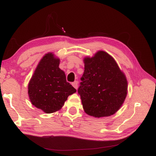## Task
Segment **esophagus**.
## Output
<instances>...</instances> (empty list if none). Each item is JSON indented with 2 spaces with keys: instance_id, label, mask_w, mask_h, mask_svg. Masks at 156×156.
<instances>
[{
  "instance_id": "1",
  "label": "esophagus",
  "mask_w": 156,
  "mask_h": 156,
  "mask_svg": "<svg viewBox=\"0 0 156 156\" xmlns=\"http://www.w3.org/2000/svg\"><path fill=\"white\" fill-rule=\"evenodd\" d=\"M72 84L73 87H74L76 89L78 88V82L77 81H74V82H72Z\"/></svg>"
}]
</instances>
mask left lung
Listing matches in <instances>:
<instances>
[{
  "mask_svg": "<svg viewBox=\"0 0 156 156\" xmlns=\"http://www.w3.org/2000/svg\"><path fill=\"white\" fill-rule=\"evenodd\" d=\"M84 72L78 92L87 115L101 118L115 114L127 94V80L115 59L104 51L84 58Z\"/></svg>",
  "mask_w": 156,
  "mask_h": 156,
  "instance_id": "obj_1",
  "label": "left lung"
}]
</instances>
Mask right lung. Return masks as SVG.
<instances>
[{"instance_id":"obj_1","label":"right lung","mask_w":156,"mask_h":156,"mask_svg":"<svg viewBox=\"0 0 156 156\" xmlns=\"http://www.w3.org/2000/svg\"><path fill=\"white\" fill-rule=\"evenodd\" d=\"M60 59L48 53L35 68L28 84V95L35 107L45 113H52L62 108L68 96L76 89L66 81L65 72L59 68Z\"/></svg>"}]
</instances>
